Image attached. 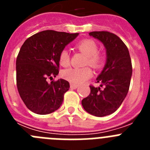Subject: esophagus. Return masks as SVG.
Here are the masks:
<instances>
[{
  "label": "esophagus",
  "mask_w": 150,
  "mask_h": 150,
  "mask_svg": "<svg viewBox=\"0 0 150 150\" xmlns=\"http://www.w3.org/2000/svg\"><path fill=\"white\" fill-rule=\"evenodd\" d=\"M78 87H79L78 85L74 84V83H71V88H73V89H76V88H77Z\"/></svg>",
  "instance_id": "1"
}]
</instances>
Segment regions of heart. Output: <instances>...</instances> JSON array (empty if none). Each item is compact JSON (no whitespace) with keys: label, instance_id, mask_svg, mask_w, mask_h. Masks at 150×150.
Segmentation results:
<instances>
[{"label":"heart","instance_id":"b5f03b06","mask_svg":"<svg viewBox=\"0 0 150 150\" xmlns=\"http://www.w3.org/2000/svg\"><path fill=\"white\" fill-rule=\"evenodd\" d=\"M76 47L79 51L87 56L86 64H88L94 68H99L104 63V58L103 55L99 53L98 50V45L95 41L90 39H85L79 41L76 44ZM59 62L61 65L66 67L70 64V55L67 50H64L59 55ZM63 78L67 81L75 84H80L84 83L92 76V71L88 67L83 68L71 67L63 71L62 74Z\"/></svg>","mask_w":150,"mask_h":150}]
</instances>
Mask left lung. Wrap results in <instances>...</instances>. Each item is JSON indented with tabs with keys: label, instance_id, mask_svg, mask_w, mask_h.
Wrapping results in <instances>:
<instances>
[{
	"label": "left lung",
	"instance_id": "left-lung-1",
	"mask_svg": "<svg viewBox=\"0 0 150 150\" xmlns=\"http://www.w3.org/2000/svg\"><path fill=\"white\" fill-rule=\"evenodd\" d=\"M89 35L104 44L107 59L96 79L100 87L90 86L91 92L83 99L82 105L88 113L101 117L114 112L125 98L132 75V61L127 46L116 34L92 31Z\"/></svg>",
	"mask_w": 150,
	"mask_h": 150
}]
</instances>
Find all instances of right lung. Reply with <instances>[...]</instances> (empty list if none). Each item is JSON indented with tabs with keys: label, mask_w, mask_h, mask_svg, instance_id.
Masks as SVG:
<instances>
[{
	"label": "right lung",
	"mask_w": 150,
	"mask_h": 150,
	"mask_svg": "<svg viewBox=\"0 0 150 150\" xmlns=\"http://www.w3.org/2000/svg\"><path fill=\"white\" fill-rule=\"evenodd\" d=\"M79 33L47 30L28 38L16 59V85L26 107L37 114L59 109L70 84L65 79L47 82L59 74V55Z\"/></svg>",
	"instance_id": "right-lung-1"
}]
</instances>
